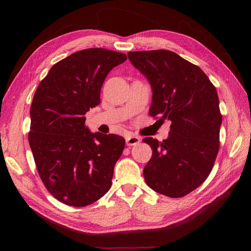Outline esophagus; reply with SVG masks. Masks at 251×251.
I'll list each match as a JSON object with an SVG mask.
<instances>
[{"mask_svg": "<svg viewBox=\"0 0 251 251\" xmlns=\"http://www.w3.org/2000/svg\"><path fill=\"white\" fill-rule=\"evenodd\" d=\"M141 141V139L138 137V136H128L126 139V146H137L139 144V142Z\"/></svg>", "mask_w": 251, "mask_h": 251, "instance_id": "34e87169", "label": "esophagus"}]
</instances>
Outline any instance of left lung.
I'll use <instances>...</instances> for the list:
<instances>
[{"instance_id": "left-lung-1", "label": "left lung", "mask_w": 251, "mask_h": 251, "mask_svg": "<svg viewBox=\"0 0 251 251\" xmlns=\"http://www.w3.org/2000/svg\"><path fill=\"white\" fill-rule=\"evenodd\" d=\"M127 57L151 85L150 115L172 121L162 142L143 139L153 150L144 180L159 194L183 197L203 183L216 160L222 124L217 90L198 66L175 52L135 51Z\"/></svg>"}]
</instances>
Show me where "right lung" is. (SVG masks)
I'll use <instances>...</instances> for the list:
<instances>
[{"instance_id":"1","label":"right lung","mask_w":251,"mask_h":251,"mask_svg":"<svg viewBox=\"0 0 251 251\" xmlns=\"http://www.w3.org/2000/svg\"><path fill=\"white\" fill-rule=\"evenodd\" d=\"M126 60L124 53L102 48L74 52L52 66L34 93L30 148L45 186L70 206L92 204L111 187L126 140L92 133L85 114L100 104L109 72Z\"/></svg>"}]
</instances>
